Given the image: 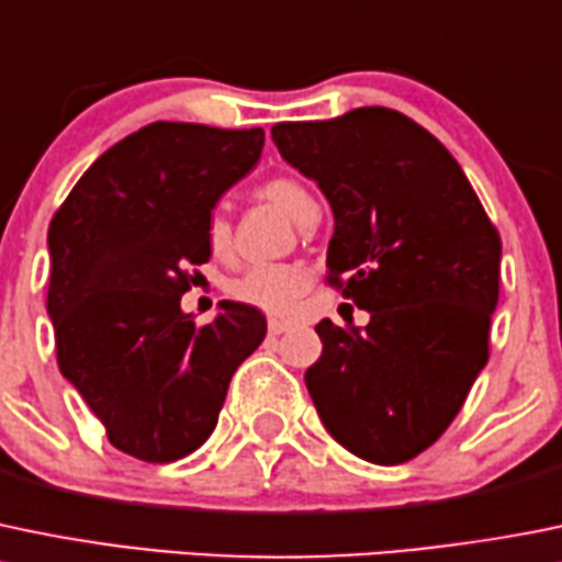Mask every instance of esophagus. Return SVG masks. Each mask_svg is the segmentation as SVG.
I'll return each instance as SVG.
<instances>
[{
	"label": "esophagus",
	"mask_w": 562,
	"mask_h": 562,
	"mask_svg": "<svg viewBox=\"0 0 562 562\" xmlns=\"http://www.w3.org/2000/svg\"><path fill=\"white\" fill-rule=\"evenodd\" d=\"M291 329V324L288 321H280V318H269V335H282V331Z\"/></svg>",
	"instance_id": "1"
}]
</instances>
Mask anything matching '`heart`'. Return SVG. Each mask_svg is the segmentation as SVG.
<instances>
[{
	"mask_svg": "<svg viewBox=\"0 0 562 562\" xmlns=\"http://www.w3.org/2000/svg\"><path fill=\"white\" fill-rule=\"evenodd\" d=\"M260 198L285 211L299 227L318 214V200L296 178H271L260 187ZM233 244V225L225 214H211L209 247L227 255ZM310 288L307 269L296 263H258L231 282V296L269 315H291Z\"/></svg>",
	"mask_w": 562,
	"mask_h": 562,
	"instance_id": "b5f03b06",
	"label": "heart"
}]
</instances>
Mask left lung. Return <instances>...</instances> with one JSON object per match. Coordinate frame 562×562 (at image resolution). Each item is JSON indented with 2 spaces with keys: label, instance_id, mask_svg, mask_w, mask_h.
I'll return each mask as SVG.
<instances>
[{
  "label": "left lung",
  "instance_id": "obj_1",
  "mask_svg": "<svg viewBox=\"0 0 562 562\" xmlns=\"http://www.w3.org/2000/svg\"><path fill=\"white\" fill-rule=\"evenodd\" d=\"M282 159L318 183L335 214L329 280L370 324L315 326L304 373L331 439L392 467L431 448L488 359L503 244L459 161L406 114L362 106L277 123Z\"/></svg>",
  "mask_w": 562,
  "mask_h": 562
}]
</instances>
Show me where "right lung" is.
<instances>
[{
    "instance_id": "right-lung-1",
    "label": "right lung",
    "mask_w": 562,
    "mask_h": 562,
    "mask_svg": "<svg viewBox=\"0 0 562 562\" xmlns=\"http://www.w3.org/2000/svg\"><path fill=\"white\" fill-rule=\"evenodd\" d=\"M263 139V128L150 123L98 156L48 225L59 370L109 442L139 461L194 453L266 337L249 304L222 302L205 326L181 310L189 269L211 258V214Z\"/></svg>"
}]
</instances>
